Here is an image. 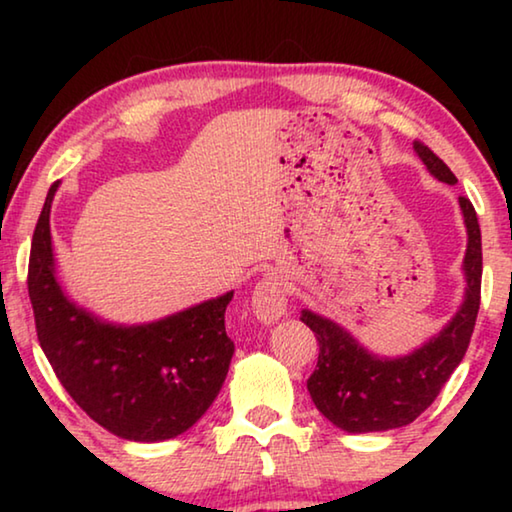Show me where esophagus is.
I'll list each match as a JSON object with an SVG mask.
<instances>
[{
	"instance_id": "1",
	"label": "esophagus",
	"mask_w": 512,
	"mask_h": 512,
	"mask_svg": "<svg viewBox=\"0 0 512 512\" xmlns=\"http://www.w3.org/2000/svg\"><path fill=\"white\" fill-rule=\"evenodd\" d=\"M253 314L262 323H275L287 314V284L280 275L268 273L253 291Z\"/></svg>"
}]
</instances>
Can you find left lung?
<instances>
[{"mask_svg": "<svg viewBox=\"0 0 512 512\" xmlns=\"http://www.w3.org/2000/svg\"><path fill=\"white\" fill-rule=\"evenodd\" d=\"M415 153L427 164L431 176L447 185L456 183L452 169L422 142H413ZM467 228L463 271L467 280L465 300L456 316L406 357L384 359L370 354L334 320L305 309L300 320L318 339V363L307 379L316 409L348 433L388 431L411 424L436 400L440 388L452 377L470 345L476 314L481 305V228L470 198L461 196Z\"/></svg>", "mask_w": 512, "mask_h": 512, "instance_id": "8db88e82", "label": "left lung"}]
</instances>
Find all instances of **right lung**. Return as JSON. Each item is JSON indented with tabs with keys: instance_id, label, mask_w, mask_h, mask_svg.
I'll list each match as a JSON object with an SVG mask.
<instances>
[{
	"instance_id": "obj_1",
	"label": "right lung",
	"mask_w": 512,
	"mask_h": 512,
	"mask_svg": "<svg viewBox=\"0 0 512 512\" xmlns=\"http://www.w3.org/2000/svg\"><path fill=\"white\" fill-rule=\"evenodd\" d=\"M51 185L33 230L29 298L40 348L69 397L103 429L135 443L176 438L219 395L235 343L225 334L232 291L149 325L103 323L56 277Z\"/></svg>"
}]
</instances>
